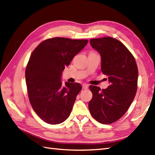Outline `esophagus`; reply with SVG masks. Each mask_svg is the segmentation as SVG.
<instances>
[{"instance_id":"1","label":"esophagus","mask_w":155,"mask_h":155,"mask_svg":"<svg viewBox=\"0 0 155 155\" xmlns=\"http://www.w3.org/2000/svg\"><path fill=\"white\" fill-rule=\"evenodd\" d=\"M82 87L83 89H87L88 88V85H86V84H83Z\"/></svg>"}]
</instances>
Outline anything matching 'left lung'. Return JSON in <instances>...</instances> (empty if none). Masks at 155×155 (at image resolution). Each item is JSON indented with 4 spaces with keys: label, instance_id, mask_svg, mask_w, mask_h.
<instances>
[{
    "label": "left lung",
    "instance_id": "1",
    "mask_svg": "<svg viewBox=\"0 0 155 155\" xmlns=\"http://www.w3.org/2000/svg\"><path fill=\"white\" fill-rule=\"evenodd\" d=\"M90 43L101 55V71L110 85L102 90L90 85L92 98L88 109L98 122L110 124L124 115L134 100L137 91V64L126 46L111 37L92 39Z\"/></svg>",
    "mask_w": 155,
    "mask_h": 155
}]
</instances>
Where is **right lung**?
<instances>
[{
  "instance_id": "obj_1",
  "label": "right lung",
  "mask_w": 155,
  "mask_h": 155,
  "mask_svg": "<svg viewBox=\"0 0 155 155\" xmlns=\"http://www.w3.org/2000/svg\"><path fill=\"white\" fill-rule=\"evenodd\" d=\"M87 43L54 37L41 42L31 54L25 72L28 94L33 109L45 122L59 124L70 116L82 87L78 83L63 85L61 74Z\"/></svg>"
}]
</instances>
